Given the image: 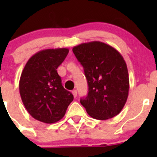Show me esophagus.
Here are the masks:
<instances>
[{"label":"esophagus","mask_w":157,"mask_h":157,"mask_svg":"<svg viewBox=\"0 0 157 157\" xmlns=\"http://www.w3.org/2000/svg\"><path fill=\"white\" fill-rule=\"evenodd\" d=\"M72 94L74 95V97H77V91L76 90H73L72 91Z\"/></svg>","instance_id":"obj_1"}]
</instances>
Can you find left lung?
Listing matches in <instances>:
<instances>
[{
  "mask_svg": "<svg viewBox=\"0 0 157 157\" xmlns=\"http://www.w3.org/2000/svg\"><path fill=\"white\" fill-rule=\"evenodd\" d=\"M73 52L84 70L89 92L81 105L98 120L116 116L122 110L129 92L127 64L122 55L104 42L82 43Z\"/></svg>",
  "mask_w": 157,
  "mask_h": 157,
  "instance_id": "obj_1",
  "label": "left lung"
}]
</instances>
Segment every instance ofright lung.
<instances>
[{"instance_id": "right-lung-1", "label": "right lung", "mask_w": 157, "mask_h": 157, "mask_svg": "<svg viewBox=\"0 0 157 157\" xmlns=\"http://www.w3.org/2000/svg\"><path fill=\"white\" fill-rule=\"evenodd\" d=\"M69 49L49 48L33 55L25 65L19 83L25 108L33 118L46 124L61 120L74 99L63 87L57 72Z\"/></svg>"}]
</instances>
